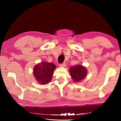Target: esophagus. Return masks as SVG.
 <instances>
[{
  "mask_svg": "<svg viewBox=\"0 0 121 121\" xmlns=\"http://www.w3.org/2000/svg\"><path fill=\"white\" fill-rule=\"evenodd\" d=\"M60 67H65V66H66V63H65V62H63V63H61V64H60Z\"/></svg>",
  "mask_w": 121,
  "mask_h": 121,
  "instance_id": "obj_1",
  "label": "esophagus"
}]
</instances>
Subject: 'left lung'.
Here are the masks:
<instances>
[{"label":"left lung","instance_id":"left-lung-1","mask_svg":"<svg viewBox=\"0 0 121 121\" xmlns=\"http://www.w3.org/2000/svg\"><path fill=\"white\" fill-rule=\"evenodd\" d=\"M69 73L71 78L75 83H78L83 80L87 75L86 67L82 65H77L69 68Z\"/></svg>","mask_w":121,"mask_h":121}]
</instances>
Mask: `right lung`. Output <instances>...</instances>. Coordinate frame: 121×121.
Here are the masks:
<instances>
[{"mask_svg":"<svg viewBox=\"0 0 121 121\" xmlns=\"http://www.w3.org/2000/svg\"><path fill=\"white\" fill-rule=\"evenodd\" d=\"M56 68L54 63L45 61H42L35 65L33 75L37 82L40 85H46L50 83Z\"/></svg>","mask_w":121,"mask_h":121,"instance_id":"right-lung-1","label":"right lung"}]
</instances>
